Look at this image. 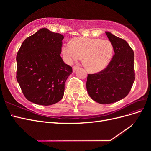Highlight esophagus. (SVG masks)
<instances>
[{"mask_svg": "<svg viewBox=\"0 0 151 151\" xmlns=\"http://www.w3.org/2000/svg\"><path fill=\"white\" fill-rule=\"evenodd\" d=\"M79 68V67H77V66H74L72 67V69H73V72H75L77 69H78Z\"/></svg>", "mask_w": 151, "mask_h": 151, "instance_id": "esophagus-1", "label": "esophagus"}]
</instances>
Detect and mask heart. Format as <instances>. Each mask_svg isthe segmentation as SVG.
<instances>
[{
    "instance_id": "obj_1",
    "label": "heart",
    "mask_w": 151,
    "mask_h": 151,
    "mask_svg": "<svg viewBox=\"0 0 151 151\" xmlns=\"http://www.w3.org/2000/svg\"><path fill=\"white\" fill-rule=\"evenodd\" d=\"M62 53L68 63H72L83 57V63L90 72L104 70L110 62L114 53L112 43L108 40L76 37L70 45L62 47Z\"/></svg>"
}]
</instances>
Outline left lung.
I'll use <instances>...</instances> for the list:
<instances>
[{
  "instance_id": "obj_1",
  "label": "left lung",
  "mask_w": 151,
  "mask_h": 151,
  "mask_svg": "<svg viewBox=\"0 0 151 151\" xmlns=\"http://www.w3.org/2000/svg\"><path fill=\"white\" fill-rule=\"evenodd\" d=\"M114 47L111 61L98 74H89L86 88L89 96L99 104L120 101L129 93L135 81L134 53L125 40L106 31Z\"/></svg>"
}]
</instances>
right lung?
I'll list each match as a JSON object with an SVG mask.
<instances>
[{"label":"right lung","mask_w":151,"mask_h":151,"mask_svg":"<svg viewBox=\"0 0 151 151\" xmlns=\"http://www.w3.org/2000/svg\"><path fill=\"white\" fill-rule=\"evenodd\" d=\"M61 34L42 28L27 38L17 53V81L29 101L48 106L60 101L72 68L60 57Z\"/></svg>","instance_id":"obj_1"}]
</instances>
